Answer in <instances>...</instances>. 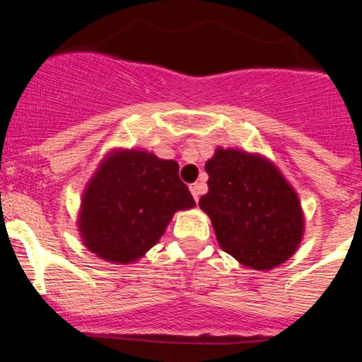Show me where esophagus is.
<instances>
[{
    "instance_id": "esophagus-1",
    "label": "esophagus",
    "mask_w": 362,
    "mask_h": 362,
    "mask_svg": "<svg viewBox=\"0 0 362 362\" xmlns=\"http://www.w3.org/2000/svg\"><path fill=\"white\" fill-rule=\"evenodd\" d=\"M204 189H206V186H204L202 182H193V185L189 186V192H192L193 199H195V200L200 199V195L204 193Z\"/></svg>"
}]
</instances>
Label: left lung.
<instances>
[{"label": "left lung", "mask_w": 362, "mask_h": 362, "mask_svg": "<svg viewBox=\"0 0 362 362\" xmlns=\"http://www.w3.org/2000/svg\"><path fill=\"white\" fill-rule=\"evenodd\" d=\"M209 192L199 206L225 252L244 267L272 270L303 238V211L281 170L262 155L218 148L207 160Z\"/></svg>", "instance_id": "8db88e82"}]
</instances>
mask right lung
<instances>
[{"mask_svg": "<svg viewBox=\"0 0 362 362\" xmlns=\"http://www.w3.org/2000/svg\"><path fill=\"white\" fill-rule=\"evenodd\" d=\"M193 206L177 162L141 150H113L85 188L78 230L100 259L134 263L160 240L174 212Z\"/></svg>", "mask_w": 362, "mask_h": 362, "instance_id": "obj_1", "label": "right lung"}]
</instances>
